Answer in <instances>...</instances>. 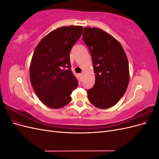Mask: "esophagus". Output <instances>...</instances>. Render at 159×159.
<instances>
[{"instance_id":"34e87169","label":"esophagus","mask_w":159,"mask_h":159,"mask_svg":"<svg viewBox=\"0 0 159 159\" xmlns=\"http://www.w3.org/2000/svg\"><path fill=\"white\" fill-rule=\"evenodd\" d=\"M80 78L81 81L83 80V78H84V74H83V73H81V74H80Z\"/></svg>"}]
</instances>
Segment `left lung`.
<instances>
[{
	"label": "left lung",
	"mask_w": 159,
	"mask_h": 159,
	"mask_svg": "<svg viewBox=\"0 0 159 159\" xmlns=\"http://www.w3.org/2000/svg\"><path fill=\"white\" fill-rule=\"evenodd\" d=\"M83 40L92 57L95 82L88 91L91 104L107 109L125 93L129 81L128 60L121 44L105 31L85 28Z\"/></svg>",
	"instance_id": "obj_1"
}]
</instances>
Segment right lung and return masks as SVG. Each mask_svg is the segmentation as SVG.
<instances>
[{"mask_svg": "<svg viewBox=\"0 0 159 159\" xmlns=\"http://www.w3.org/2000/svg\"><path fill=\"white\" fill-rule=\"evenodd\" d=\"M83 27L58 28L39 42L30 64V79L41 102L52 109L71 102V93L78 81L71 70L70 52L81 37Z\"/></svg>", "mask_w": 159, "mask_h": 159, "instance_id": "obj_1", "label": "right lung"}]
</instances>
